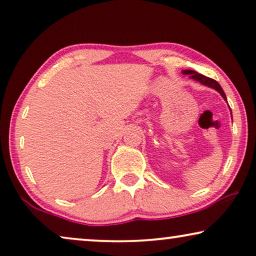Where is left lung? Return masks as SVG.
Listing matches in <instances>:
<instances>
[{
  "instance_id": "left-lung-1",
  "label": "left lung",
  "mask_w": 256,
  "mask_h": 256,
  "mask_svg": "<svg viewBox=\"0 0 256 256\" xmlns=\"http://www.w3.org/2000/svg\"><path fill=\"white\" fill-rule=\"evenodd\" d=\"M182 73L184 75H189V78H192V80L200 82V84L206 86V87H208V88H212V89H214V90H217L219 94H220L222 98H224L226 102H228V98H226V95H225L224 90H222V88L220 87V84H219L217 81H214V78L204 76V75L197 73V72H195V70H182Z\"/></svg>"
}]
</instances>
